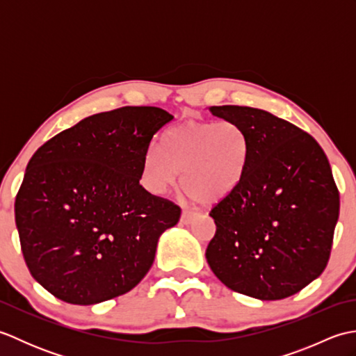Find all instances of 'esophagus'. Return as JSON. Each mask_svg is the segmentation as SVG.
<instances>
[{
  "label": "esophagus",
  "instance_id": "obj_1",
  "mask_svg": "<svg viewBox=\"0 0 356 356\" xmlns=\"http://www.w3.org/2000/svg\"><path fill=\"white\" fill-rule=\"evenodd\" d=\"M195 216H197V213L185 209V211H182V217H180V222H182L184 225H190L195 218Z\"/></svg>",
  "mask_w": 356,
  "mask_h": 356
}]
</instances>
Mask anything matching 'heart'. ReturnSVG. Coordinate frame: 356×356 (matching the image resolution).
Instances as JSON below:
<instances>
[{"instance_id": "1", "label": "heart", "mask_w": 356, "mask_h": 356, "mask_svg": "<svg viewBox=\"0 0 356 356\" xmlns=\"http://www.w3.org/2000/svg\"><path fill=\"white\" fill-rule=\"evenodd\" d=\"M162 151L148 149L142 162V184L151 194L168 191L182 172V188L190 197L216 203L243 180L249 140L231 120H188L165 133Z\"/></svg>"}]
</instances>
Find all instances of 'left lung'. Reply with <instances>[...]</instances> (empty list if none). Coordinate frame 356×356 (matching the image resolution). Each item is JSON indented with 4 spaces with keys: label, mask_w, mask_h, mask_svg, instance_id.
Wrapping results in <instances>:
<instances>
[{
    "label": "left lung",
    "mask_w": 356,
    "mask_h": 356,
    "mask_svg": "<svg viewBox=\"0 0 356 356\" xmlns=\"http://www.w3.org/2000/svg\"><path fill=\"white\" fill-rule=\"evenodd\" d=\"M209 111L238 124L249 140L243 180L209 213V268L248 297H291L321 275L330 257L339 193L327 157L311 134L264 110Z\"/></svg>",
    "instance_id": "obj_1"
}]
</instances>
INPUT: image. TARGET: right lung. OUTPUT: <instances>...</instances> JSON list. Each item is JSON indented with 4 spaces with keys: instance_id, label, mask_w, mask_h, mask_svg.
<instances>
[{
    "instance_id": "right-lung-1",
    "label": "right lung",
    "mask_w": 356,
    "mask_h": 356,
    "mask_svg": "<svg viewBox=\"0 0 356 356\" xmlns=\"http://www.w3.org/2000/svg\"><path fill=\"white\" fill-rule=\"evenodd\" d=\"M172 120L157 107L82 119L36 149L15 200L30 274L56 298L96 305L147 275L180 208L142 188L153 136Z\"/></svg>"
}]
</instances>
